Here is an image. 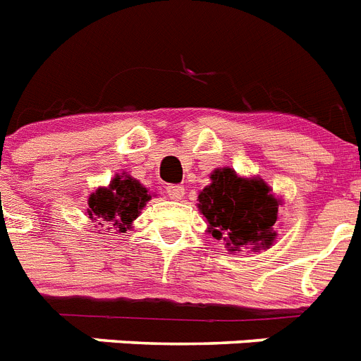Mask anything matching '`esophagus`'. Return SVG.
Wrapping results in <instances>:
<instances>
[{"mask_svg": "<svg viewBox=\"0 0 361 361\" xmlns=\"http://www.w3.org/2000/svg\"><path fill=\"white\" fill-rule=\"evenodd\" d=\"M166 193H168L171 199L178 201V199H183L184 197V186H180V184H169V186H166Z\"/></svg>", "mask_w": 361, "mask_h": 361, "instance_id": "obj_1", "label": "esophagus"}]
</instances>
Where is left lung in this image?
Returning <instances> with one entry per match:
<instances>
[{"label":"left lung","mask_w":361,"mask_h":361,"mask_svg":"<svg viewBox=\"0 0 361 361\" xmlns=\"http://www.w3.org/2000/svg\"><path fill=\"white\" fill-rule=\"evenodd\" d=\"M212 184L199 193V210L215 239H224L230 250L255 245L269 248L276 232L277 201L259 178H241L230 168L215 169ZM241 252V250H239Z\"/></svg>","instance_id":"8db88e82"}]
</instances>
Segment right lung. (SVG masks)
I'll return each instance as SVG.
<instances>
[{"mask_svg":"<svg viewBox=\"0 0 361 361\" xmlns=\"http://www.w3.org/2000/svg\"><path fill=\"white\" fill-rule=\"evenodd\" d=\"M149 199L147 190L138 180L128 175H116L109 188H100L89 197L87 215L102 226L113 224L118 232H128Z\"/></svg>","mask_w":361,"mask_h":361,"instance_id":"obj_1","label":"right lung"}]
</instances>
